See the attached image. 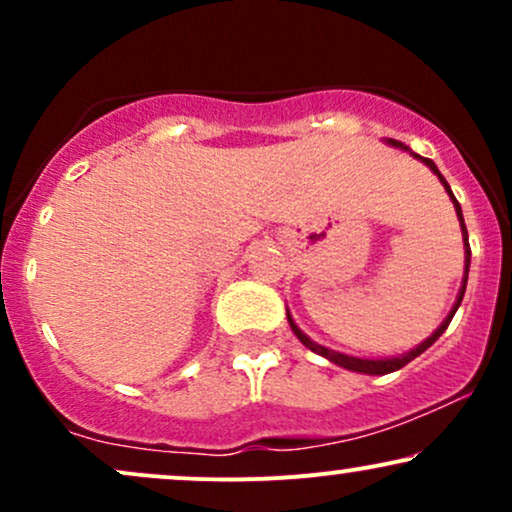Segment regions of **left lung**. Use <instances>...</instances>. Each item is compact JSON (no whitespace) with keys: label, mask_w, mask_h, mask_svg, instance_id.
Masks as SVG:
<instances>
[{"label":"left lung","mask_w":512,"mask_h":512,"mask_svg":"<svg viewBox=\"0 0 512 512\" xmlns=\"http://www.w3.org/2000/svg\"><path fill=\"white\" fill-rule=\"evenodd\" d=\"M387 144L390 146H395V149H402V151H409L411 156L414 158H419L421 163H426L428 168L433 170V173L438 175V180H440V185L445 187V192H448V197L452 199V204H455V214H457V219H460V228H462V240H464V276H462V286H460V293H457V301H455V305H452V310L448 313V317H445L443 322H440V327L436 332L431 334V337L428 339H424V342H421L419 346H414V349L411 351H407V354H399V356H390V358H358V356H349V354H342V351H334V349H327V346H322V344H317V342H313V339L308 337V334H305L301 327L296 325V322H293V317H291V313L289 310H286V317H289V325H291V330H293V334H296L298 337V342H301L303 346H308L310 351H315V354H320V356H325L327 361H332L334 366H342V368H346V370H354V373H366V375H385V373H395V370H399V368H404L407 366L409 361H414L416 356H421L424 354V351L428 349V346H431L433 342H436V339L440 337V334H443L445 330H448V325H450V320H452V315L457 313V308H460V303H462V296H464V289H467V276H469V260H472V250H469V236H467V226H464V216H462V207H460V202H457L455 199V195H452V190H450V185H448V180L443 178V175H440V170H438V166L436 163L431 161V158H424V156H419V154H414V151L409 149V146H404L402 142H397V139H387Z\"/></svg>","instance_id":"8db88e82"}]
</instances>
